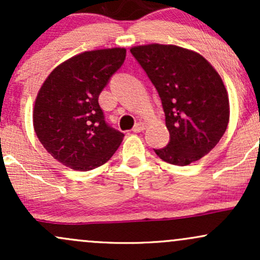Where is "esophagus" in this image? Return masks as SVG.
<instances>
[{
  "instance_id": "34e87169",
  "label": "esophagus",
  "mask_w": 260,
  "mask_h": 260,
  "mask_svg": "<svg viewBox=\"0 0 260 260\" xmlns=\"http://www.w3.org/2000/svg\"><path fill=\"white\" fill-rule=\"evenodd\" d=\"M145 127H147V124H145L144 122H138V123H136V126L133 127V132H142V131L145 129Z\"/></svg>"
}]
</instances>
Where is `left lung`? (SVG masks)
I'll list each match as a JSON object with an SVG mask.
<instances>
[{
	"label": "left lung",
	"instance_id": "left-lung-1",
	"mask_svg": "<svg viewBox=\"0 0 260 260\" xmlns=\"http://www.w3.org/2000/svg\"><path fill=\"white\" fill-rule=\"evenodd\" d=\"M131 53L159 92L165 112L170 142L155 153L178 166L202 159L228 128L229 96L221 77L202 55L175 45L134 46Z\"/></svg>",
	"mask_w": 260,
	"mask_h": 260
}]
</instances>
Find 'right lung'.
<instances>
[{
  "mask_svg": "<svg viewBox=\"0 0 260 260\" xmlns=\"http://www.w3.org/2000/svg\"><path fill=\"white\" fill-rule=\"evenodd\" d=\"M126 49L86 51L50 73L35 100L32 122L43 147L67 168L89 171L104 165L124 134L105 121L99 95L120 70Z\"/></svg>",
  "mask_w": 260,
  "mask_h": 260,
  "instance_id": "right-lung-1",
  "label": "right lung"
}]
</instances>
